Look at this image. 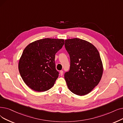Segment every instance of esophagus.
Segmentation results:
<instances>
[{"label": "esophagus", "mask_w": 123, "mask_h": 123, "mask_svg": "<svg viewBox=\"0 0 123 123\" xmlns=\"http://www.w3.org/2000/svg\"><path fill=\"white\" fill-rule=\"evenodd\" d=\"M60 72V75L62 76L63 75V70H61Z\"/></svg>", "instance_id": "34e87169"}]
</instances>
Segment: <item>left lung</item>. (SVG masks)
<instances>
[{"instance_id":"1","label":"left lung","mask_w":123,"mask_h":123,"mask_svg":"<svg viewBox=\"0 0 123 123\" xmlns=\"http://www.w3.org/2000/svg\"><path fill=\"white\" fill-rule=\"evenodd\" d=\"M70 59V69L64 74L69 90L78 95L89 93L99 82L103 67L99 53L89 42L74 38L65 41Z\"/></svg>"}]
</instances>
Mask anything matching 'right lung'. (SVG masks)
I'll use <instances>...</instances> for the list:
<instances>
[{"label":"right lung","mask_w":123,"mask_h":123,"mask_svg":"<svg viewBox=\"0 0 123 123\" xmlns=\"http://www.w3.org/2000/svg\"><path fill=\"white\" fill-rule=\"evenodd\" d=\"M64 44L63 39L45 38L36 41L25 48L19 61L18 70L30 88L42 92L54 85L59 76L55 54Z\"/></svg>","instance_id":"right-lung-1"}]
</instances>
